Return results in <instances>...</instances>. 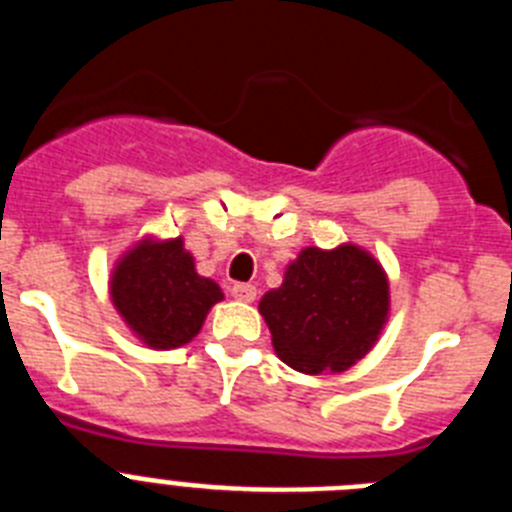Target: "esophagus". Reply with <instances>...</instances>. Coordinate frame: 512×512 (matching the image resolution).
<instances>
[{"label": "esophagus", "instance_id": "esophagus-1", "mask_svg": "<svg viewBox=\"0 0 512 512\" xmlns=\"http://www.w3.org/2000/svg\"><path fill=\"white\" fill-rule=\"evenodd\" d=\"M230 295L241 302H253L256 300V287H253V284H246V282H238V284H233Z\"/></svg>", "mask_w": 512, "mask_h": 512}]
</instances>
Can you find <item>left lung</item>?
Returning <instances> with one entry per match:
<instances>
[{
    "mask_svg": "<svg viewBox=\"0 0 512 512\" xmlns=\"http://www.w3.org/2000/svg\"><path fill=\"white\" fill-rule=\"evenodd\" d=\"M390 310L382 266L356 246L305 248L259 312L279 359L302 374L346 372L379 338Z\"/></svg>",
    "mask_w": 512,
    "mask_h": 512,
    "instance_id": "obj_1",
    "label": "left lung"
}]
</instances>
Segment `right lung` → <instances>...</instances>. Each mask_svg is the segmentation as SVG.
<instances>
[{
  "instance_id": "1",
  "label": "right lung",
  "mask_w": 512,
  "mask_h": 512,
  "mask_svg": "<svg viewBox=\"0 0 512 512\" xmlns=\"http://www.w3.org/2000/svg\"><path fill=\"white\" fill-rule=\"evenodd\" d=\"M112 302L125 323L153 348H176L200 333L223 292L194 271L182 238L143 241L117 264L110 282Z\"/></svg>"
}]
</instances>
